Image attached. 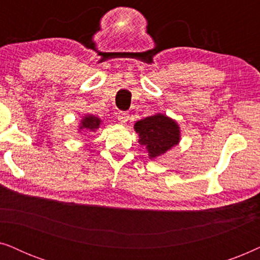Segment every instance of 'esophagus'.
Here are the masks:
<instances>
[{
	"label": "esophagus",
	"instance_id": "obj_1",
	"mask_svg": "<svg viewBox=\"0 0 260 260\" xmlns=\"http://www.w3.org/2000/svg\"><path fill=\"white\" fill-rule=\"evenodd\" d=\"M117 119H118L120 123H125L129 120V113L124 112V111H119L118 113H117Z\"/></svg>",
	"mask_w": 260,
	"mask_h": 260
}]
</instances>
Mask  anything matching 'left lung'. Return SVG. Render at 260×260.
Returning a JSON list of instances; mask_svg holds the SVG:
<instances>
[{"mask_svg": "<svg viewBox=\"0 0 260 260\" xmlns=\"http://www.w3.org/2000/svg\"><path fill=\"white\" fill-rule=\"evenodd\" d=\"M140 135L138 142L148 149L150 158L165 154L180 141V127L175 120L165 115H154L135 124Z\"/></svg>", "mask_w": 260, "mask_h": 260, "instance_id": "8db88e82", "label": "left lung"}]
</instances>
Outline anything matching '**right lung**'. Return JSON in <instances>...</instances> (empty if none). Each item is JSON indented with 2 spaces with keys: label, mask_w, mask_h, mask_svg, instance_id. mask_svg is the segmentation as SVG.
Listing matches in <instances>:
<instances>
[{
  "label": "right lung",
  "mask_w": 260,
  "mask_h": 260,
  "mask_svg": "<svg viewBox=\"0 0 260 260\" xmlns=\"http://www.w3.org/2000/svg\"><path fill=\"white\" fill-rule=\"evenodd\" d=\"M101 125V119L94 116H85L80 123L79 130H86V131H95Z\"/></svg>",
  "instance_id": "right-lung-1"
}]
</instances>
